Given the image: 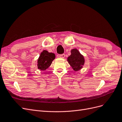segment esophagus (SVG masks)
<instances>
[{"label":"esophagus","mask_w":122,"mask_h":122,"mask_svg":"<svg viewBox=\"0 0 122 122\" xmlns=\"http://www.w3.org/2000/svg\"><path fill=\"white\" fill-rule=\"evenodd\" d=\"M65 54H61V55H59V57H60V58H65Z\"/></svg>","instance_id":"esophagus-1"}]
</instances>
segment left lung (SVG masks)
<instances>
[{
  "label": "left lung",
  "mask_w": 122,
  "mask_h": 122,
  "mask_svg": "<svg viewBox=\"0 0 122 122\" xmlns=\"http://www.w3.org/2000/svg\"><path fill=\"white\" fill-rule=\"evenodd\" d=\"M67 60L75 71L82 69L85 63L84 56L76 48L71 50V55L67 58Z\"/></svg>",
  "instance_id": "obj_1"
}]
</instances>
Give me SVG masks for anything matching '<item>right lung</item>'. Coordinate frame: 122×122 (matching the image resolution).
<instances>
[{"label":"right lung","instance_id":"right-lung-1","mask_svg":"<svg viewBox=\"0 0 122 122\" xmlns=\"http://www.w3.org/2000/svg\"><path fill=\"white\" fill-rule=\"evenodd\" d=\"M55 59V54L49 53L47 50H43L37 60L38 68L41 71L46 70L50 66Z\"/></svg>","mask_w":122,"mask_h":122}]
</instances>
